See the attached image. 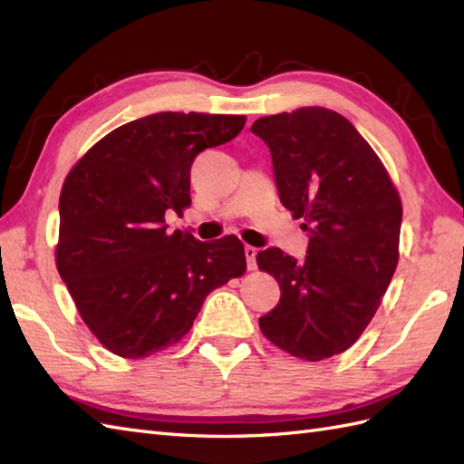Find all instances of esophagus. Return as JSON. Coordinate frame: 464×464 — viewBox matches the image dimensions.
<instances>
[{"label": "esophagus", "mask_w": 464, "mask_h": 464, "mask_svg": "<svg viewBox=\"0 0 464 464\" xmlns=\"http://www.w3.org/2000/svg\"><path fill=\"white\" fill-rule=\"evenodd\" d=\"M244 254H246V262H248V270H256L258 267V264H256V256H258V250L254 248V246H246L244 248Z\"/></svg>", "instance_id": "1"}]
</instances>
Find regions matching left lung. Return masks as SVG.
Here are the masks:
<instances>
[{
  "label": "left lung",
  "mask_w": 464,
  "mask_h": 464,
  "mask_svg": "<svg viewBox=\"0 0 464 464\" xmlns=\"http://www.w3.org/2000/svg\"><path fill=\"white\" fill-rule=\"evenodd\" d=\"M252 132L270 149L282 204L310 232L304 262L280 248L256 256L282 290L260 329L290 355L322 362L373 319L399 262L403 206L375 150L335 111L262 117Z\"/></svg>",
  "instance_id": "left-lung-1"
}]
</instances>
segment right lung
I'll return each mask as SVG.
<instances>
[{"label": "right lung", "mask_w": 464, "mask_h": 464, "mask_svg": "<svg viewBox=\"0 0 464 464\" xmlns=\"http://www.w3.org/2000/svg\"><path fill=\"white\" fill-rule=\"evenodd\" d=\"M244 115L154 112L92 145L59 197L57 270L83 322L125 359L162 352L190 332L216 287L246 272L236 236L200 242L167 232L190 206V167L232 140Z\"/></svg>", "instance_id": "right-lung-1"}]
</instances>
